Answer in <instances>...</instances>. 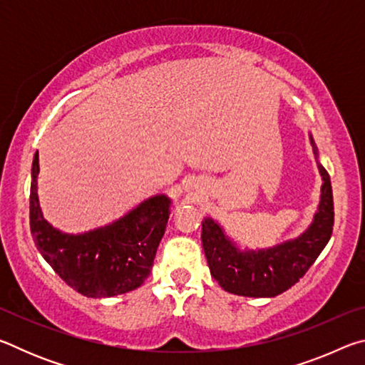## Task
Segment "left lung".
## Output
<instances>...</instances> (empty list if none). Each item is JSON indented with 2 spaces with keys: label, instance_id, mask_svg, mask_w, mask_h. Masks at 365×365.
<instances>
[{
  "label": "left lung",
  "instance_id": "obj_1",
  "mask_svg": "<svg viewBox=\"0 0 365 365\" xmlns=\"http://www.w3.org/2000/svg\"><path fill=\"white\" fill-rule=\"evenodd\" d=\"M311 143L317 156L312 138ZM319 172L324 180L319 211L311 227L287 243L269 250L240 251L217 222L209 217L202 220L201 240L209 270L225 292L250 298H274L298 283L316 262L329 243L335 220L330 175L320 164Z\"/></svg>",
  "mask_w": 365,
  "mask_h": 365
}]
</instances>
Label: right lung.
Wrapping results in <instances>:
<instances>
[{"label": "right lung", "mask_w": 365, "mask_h": 365, "mask_svg": "<svg viewBox=\"0 0 365 365\" xmlns=\"http://www.w3.org/2000/svg\"><path fill=\"white\" fill-rule=\"evenodd\" d=\"M36 154L30 187V232L45 261L67 285L88 298H109L143 285L168 225L169 197L153 196L122 219L96 230L63 233L41 215L36 195L40 172Z\"/></svg>", "instance_id": "add662e5"}]
</instances>
